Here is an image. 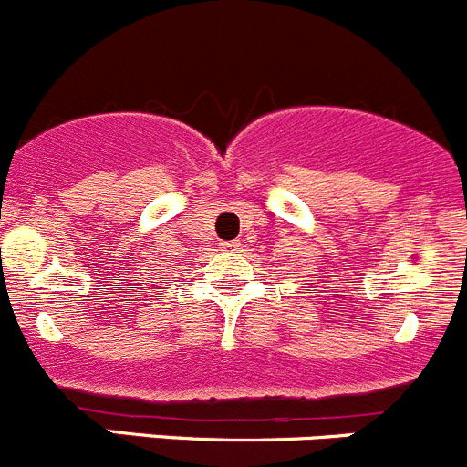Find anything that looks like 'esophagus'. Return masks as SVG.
Masks as SVG:
<instances>
[{"mask_svg": "<svg viewBox=\"0 0 467 467\" xmlns=\"http://www.w3.org/2000/svg\"><path fill=\"white\" fill-rule=\"evenodd\" d=\"M220 247L224 252H238L241 250V243L238 241H229V243H220Z\"/></svg>", "mask_w": 467, "mask_h": 467, "instance_id": "esophagus-1", "label": "esophagus"}]
</instances>
